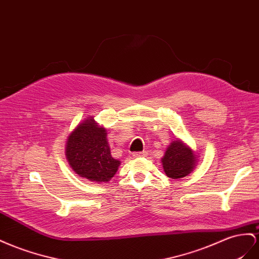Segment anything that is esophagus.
I'll use <instances>...</instances> for the list:
<instances>
[{
  "instance_id": "esophagus-1",
  "label": "esophagus",
  "mask_w": 259,
  "mask_h": 259,
  "mask_svg": "<svg viewBox=\"0 0 259 259\" xmlns=\"http://www.w3.org/2000/svg\"><path fill=\"white\" fill-rule=\"evenodd\" d=\"M145 151H141V152H134L133 153V156H134L135 158H139V157H143V156H145Z\"/></svg>"
}]
</instances>
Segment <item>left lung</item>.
<instances>
[{"label": "left lung", "instance_id": "8db88e82", "mask_svg": "<svg viewBox=\"0 0 259 259\" xmlns=\"http://www.w3.org/2000/svg\"><path fill=\"white\" fill-rule=\"evenodd\" d=\"M161 162L167 178L182 179L188 176L196 166L197 156L190 147L177 139L167 146Z\"/></svg>", "mask_w": 259, "mask_h": 259}]
</instances>
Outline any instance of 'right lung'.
<instances>
[{
	"label": "right lung",
	"mask_w": 259,
	"mask_h": 259,
	"mask_svg": "<svg viewBox=\"0 0 259 259\" xmlns=\"http://www.w3.org/2000/svg\"><path fill=\"white\" fill-rule=\"evenodd\" d=\"M66 159L79 177L96 183H106L114 177L121 162L111 156L107 130L94 117L79 123L67 137Z\"/></svg>",
	"instance_id": "right-lung-1"
}]
</instances>
